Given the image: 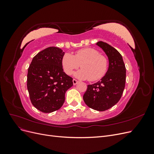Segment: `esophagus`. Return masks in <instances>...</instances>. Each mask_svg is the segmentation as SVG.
<instances>
[{
    "instance_id": "34e87169",
    "label": "esophagus",
    "mask_w": 154,
    "mask_h": 154,
    "mask_svg": "<svg viewBox=\"0 0 154 154\" xmlns=\"http://www.w3.org/2000/svg\"><path fill=\"white\" fill-rule=\"evenodd\" d=\"M72 82H73V85H76L77 83H78V81H77L76 80H75V79H73Z\"/></svg>"
}]
</instances>
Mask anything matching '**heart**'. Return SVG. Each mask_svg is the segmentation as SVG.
<instances>
[{"label":"heart","mask_w":154,"mask_h":154,"mask_svg":"<svg viewBox=\"0 0 154 154\" xmlns=\"http://www.w3.org/2000/svg\"><path fill=\"white\" fill-rule=\"evenodd\" d=\"M80 64L82 69L75 72L74 76L81 80H99L105 75L108 68L107 59L93 48L80 49L74 55L67 53L62 57V66L68 75L78 69Z\"/></svg>","instance_id":"1"}]
</instances>
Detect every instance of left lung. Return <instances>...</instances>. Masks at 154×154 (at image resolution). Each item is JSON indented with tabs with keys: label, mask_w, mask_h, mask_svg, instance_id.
Segmentation results:
<instances>
[{
	"label": "left lung",
	"mask_w": 154,
	"mask_h": 154,
	"mask_svg": "<svg viewBox=\"0 0 154 154\" xmlns=\"http://www.w3.org/2000/svg\"><path fill=\"white\" fill-rule=\"evenodd\" d=\"M96 45L101 48L109 59V68L100 81L88 85L83 96L85 104L90 108L105 111L119 101L125 86L126 68L123 57L114 48L99 41Z\"/></svg>",
	"instance_id": "left-lung-1"
}]
</instances>
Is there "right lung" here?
I'll use <instances>...</instances> for the list:
<instances>
[{
	"mask_svg": "<svg viewBox=\"0 0 154 154\" xmlns=\"http://www.w3.org/2000/svg\"><path fill=\"white\" fill-rule=\"evenodd\" d=\"M65 53L49 47L33 57L28 68L27 87L31 103L36 109L50 113L60 109L72 78L63 72L62 59Z\"/></svg>",
	"mask_w": 154,
	"mask_h": 154,
	"instance_id": "obj_1",
	"label": "right lung"
}]
</instances>
